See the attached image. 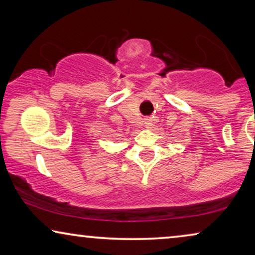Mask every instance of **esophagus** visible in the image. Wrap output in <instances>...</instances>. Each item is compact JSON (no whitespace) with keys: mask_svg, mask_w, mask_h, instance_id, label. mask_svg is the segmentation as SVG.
<instances>
[{"mask_svg":"<svg viewBox=\"0 0 255 255\" xmlns=\"http://www.w3.org/2000/svg\"><path fill=\"white\" fill-rule=\"evenodd\" d=\"M144 124H145V128H152V125H153V121L151 120V118H146V120L144 121Z\"/></svg>","mask_w":255,"mask_h":255,"instance_id":"1","label":"esophagus"}]
</instances>
